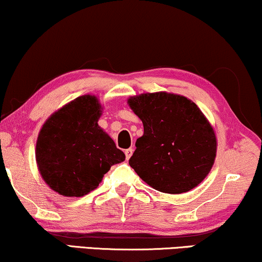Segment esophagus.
<instances>
[{"label":"esophagus","instance_id":"34e87169","mask_svg":"<svg viewBox=\"0 0 262 262\" xmlns=\"http://www.w3.org/2000/svg\"><path fill=\"white\" fill-rule=\"evenodd\" d=\"M132 154H134V149H132V148L125 150V156H126V160L130 159V157L132 156Z\"/></svg>","mask_w":262,"mask_h":262}]
</instances>
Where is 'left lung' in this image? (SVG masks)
Masks as SVG:
<instances>
[{
    "instance_id": "obj_1",
    "label": "left lung",
    "mask_w": 262,
    "mask_h": 262,
    "mask_svg": "<svg viewBox=\"0 0 262 262\" xmlns=\"http://www.w3.org/2000/svg\"><path fill=\"white\" fill-rule=\"evenodd\" d=\"M128 106L144 134L136 142L128 164L157 191H191L210 173L216 159V135L191 100L166 92L131 96Z\"/></svg>"
}]
</instances>
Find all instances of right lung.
<instances>
[{
	"label": "right lung",
	"instance_id": "add662e5",
	"mask_svg": "<svg viewBox=\"0 0 262 262\" xmlns=\"http://www.w3.org/2000/svg\"><path fill=\"white\" fill-rule=\"evenodd\" d=\"M101 105L94 95L78 96L45 121L35 145L41 178L64 196H83L98 187L125 154L99 126Z\"/></svg>",
	"mask_w": 262,
	"mask_h": 262
}]
</instances>
